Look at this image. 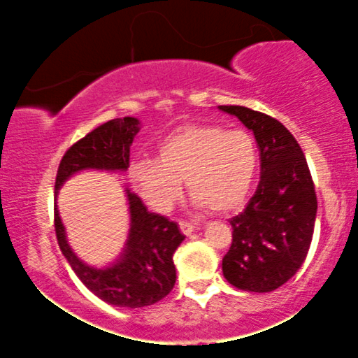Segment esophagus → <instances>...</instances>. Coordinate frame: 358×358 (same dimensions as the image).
<instances>
[{
  "label": "esophagus",
  "mask_w": 358,
  "mask_h": 358,
  "mask_svg": "<svg viewBox=\"0 0 358 358\" xmlns=\"http://www.w3.org/2000/svg\"><path fill=\"white\" fill-rule=\"evenodd\" d=\"M178 225H180V231H182L185 236H190V234L195 232V229H196L195 224H190V222H187V220H180Z\"/></svg>",
  "instance_id": "34e87169"
}]
</instances>
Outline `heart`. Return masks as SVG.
<instances>
[{
  "instance_id": "1",
  "label": "heart",
  "mask_w": 358,
  "mask_h": 358,
  "mask_svg": "<svg viewBox=\"0 0 358 358\" xmlns=\"http://www.w3.org/2000/svg\"><path fill=\"white\" fill-rule=\"evenodd\" d=\"M257 168L259 148L248 131L188 124L158 143L155 159H134L127 175L159 212L176 202L183 180L196 207L231 212L248 199Z\"/></svg>"
}]
</instances>
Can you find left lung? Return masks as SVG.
I'll return each mask as SVG.
<instances>
[{"instance_id": "1", "label": "left lung", "mask_w": 358, "mask_h": 358, "mask_svg": "<svg viewBox=\"0 0 358 358\" xmlns=\"http://www.w3.org/2000/svg\"><path fill=\"white\" fill-rule=\"evenodd\" d=\"M254 133L261 180L248 207L231 219L232 244L224 278L252 293L289 281L305 262L316 219V193L301 146L278 119L244 106H219Z\"/></svg>"}]
</instances>
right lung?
I'll return each instance as SVG.
<instances>
[{
	"mask_svg": "<svg viewBox=\"0 0 358 358\" xmlns=\"http://www.w3.org/2000/svg\"><path fill=\"white\" fill-rule=\"evenodd\" d=\"M139 131L136 117L110 119L72 145L62 156L55 193L73 173L82 170L124 171L129 150ZM127 193L131 229L121 257L108 268H92L73 254L65 237L55 205V234L60 250L73 273L102 301L122 308H143L159 301L173 289L176 269L173 254L185 236L176 222L148 212L136 193Z\"/></svg>",
	"mask_w": 358,
	"mask_h": 358,
	"instance_id": "obj_1",
	"label": "right lung"
}]
</instances>
